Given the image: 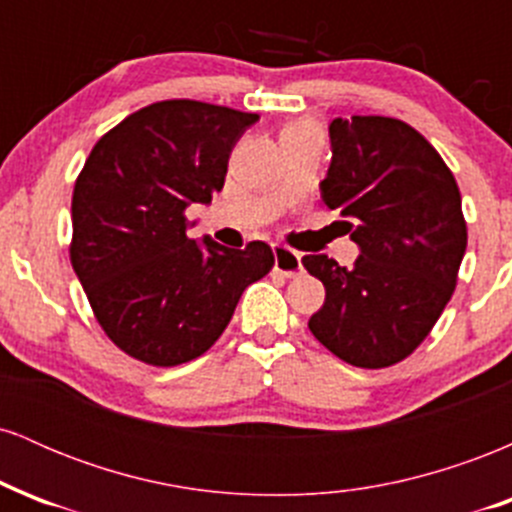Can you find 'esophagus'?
Instances as JSON below:
<instances>
[{
    "label": "esophagus",
    "instance_id": "esophagus-1",
    "mask_svg": "<svg viewBox=\"0 0 512 512\" xmlns=\"http://www.w3.org/2000/svg\"><path fill=\"white\" fill-rule=\"evenodd\" d=\"M274 269L284 276H298L303 272L301 255L293 252L291 248H284V245H274Z\"/></svg>",
    "mask_w": 512,
    "mask_h": 512
}]
</instances>
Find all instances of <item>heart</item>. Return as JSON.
<instances>
[{
	"instance_id": "obj_1",
	"label": "heart",
	"mask_w": 512,
	"mask_h": 512,
	"mask_svg": "<svg viewBox=\"0 0 512 512\" xmlns=\"http://www.w3.org/2000/svg\"><path fill=\"white\" fill-rule=\"evenodd\" d=\"M303 127H308V125H303ZM308 129H315V127H308Z\"/></svg>"
}]
</instances>
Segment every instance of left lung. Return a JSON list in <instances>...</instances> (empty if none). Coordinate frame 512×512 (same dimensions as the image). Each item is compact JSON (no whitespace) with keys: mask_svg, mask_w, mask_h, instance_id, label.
<instances>
[{"mask_svg":"<svg viewBox=\"0 0 512 512\" xmlns=\"http://www.w3.org/2000/svg\"><path fill=\"white\" fill-rule=\"evenodd\" d=\"M330 139L322 199L349 219L361 255L349 269L303 257L325 284L308 327L351 366H395L428 337L457 286L467 250L460 187L424 134L395 117H337Z\"/></svg>","mask_w":512,"mask_h":512,"instance_id":"8db88e82","label":"left lung"}]
</instances>
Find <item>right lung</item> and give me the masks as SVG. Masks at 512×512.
Listing matches in <instances>:
<instances>
[{
    "label": "right lung",
    "mask_w": 512,
    "mask_h": 512,
    "mask_svg": "<svg viewBox=\"0 0 512 512\" xmlns=\"http://www.w3.org/2000/svg\"><path fill=\"white\" fill-rule=\"evenodd\" d=\"M255 113L190 98L127 115L88 154L72 195L69 260L98 325L149 366H180L214 346L252 281L274 267L262 240L245 250L187 236L190 204H209Z\"/></svg>",
    "instance_id": "1"
}]
</instances>
